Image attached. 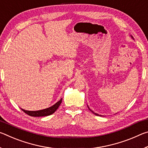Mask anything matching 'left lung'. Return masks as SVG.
I'll list each match as a JSON object with an SVG mask.
<instances>
[{"label": "left lung", "instance_id": "1", "mask_svg": "<svg viewBox=\"0 0 148 148\" xmlns=\"http://www.w3.org/2000/svg\"><path fill=\"white\" fill-rule=\"evenodd\" d=\"M131 36L132 37V39H134V38H133V37H132V36H131ZM88 108H89V106H88ZM89 109L90 110H91V112H92V113H93V114H94L95 115H96V116H101V115H99L98 114H97V113H95V112H92V110H91V109H90V108H89Z\"/></svg>", "mask_w": 148, "mask_h": 148}]
</instances>
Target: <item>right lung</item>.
<instances>
[{
	"label": "right lung",
	"instance_id": "add662e5",
	"mask_svg": "<svg viewBox=\"0 0 148 148\" xmlns=\"http://www.w3.org/2000/svg\"><path fill=\"white\" fill-rule=\"evenodd\" d=\"M62 99H60V101L57 102L56 104L53 105V106H50L46 109L38 110V111H29V110H25L22 108L21 110H23L25 113L28 114L30 116H33V117L47 116H49V115H51L52 114H53L54 112L56 111L57 108H59V106H60V104H61Z\"/></svg>",
	"mask_w": 148,
	"mask_h": 148
}]
</instances>
